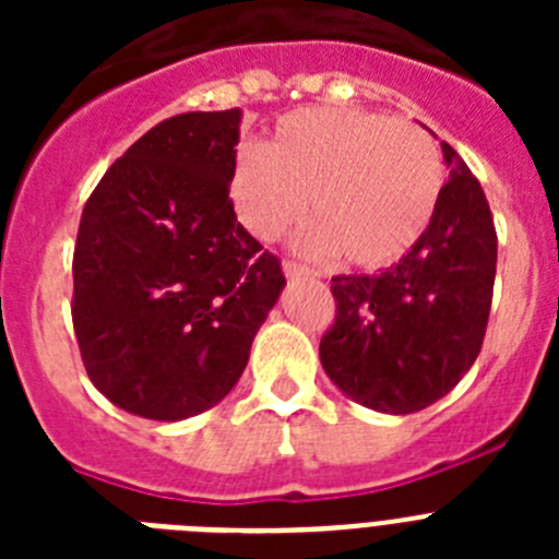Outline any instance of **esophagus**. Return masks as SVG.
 Returning a JSON list of instances; mask_svg holds the SVG:
<instances>
[{
  "instance_id": "esophagus-1",
  "label": "esophagus",
  "mask_w": 559,
  "mask_h": 559,
  "mask_svg": "<svg viewBox=\"0 0 559 559\" xmlns=\"http://www.w3.org/2000/svg\"><path fill=\"white\" fill-rule=\"evenodd\" d=\"M283 271H285V276H310L313 274L308 265H299V263H294V260H283Z\"/></svg>"
}]
</instances>
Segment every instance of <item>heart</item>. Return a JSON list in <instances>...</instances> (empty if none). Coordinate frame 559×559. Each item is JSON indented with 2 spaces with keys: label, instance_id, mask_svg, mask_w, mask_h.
Listing matches in <instances>:
<instances>
[{
  "label": "heart",
  "instance_id": "heart-1",
  "mask_svg": "<svg viewBox=\"0 0 559 559\" xmlns=\"http://www.w3.org/2000/svg\"><path fill=\"white\" fill-rule=\"evenodd\" d=\"M445 187L428 131L360 108L313 106L280 117L265 145L237 151L229 199L260 240L313 221L299 246L355 269H386L423 240Z\"/></svg>",
  "mask_w": 559,
  "mask_h": 559
}]
</instances>
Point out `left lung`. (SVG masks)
<instances>
[{
  "mask_svg": "<svg viewBox=\"0 0 559 559\" xmlns=\"http://www.w3.org/2000/svg\"><path fill=\"white\" fill-rule=\"evenodd\" d=\"M451 179L417 246L380 274L333 276L335 324L319 358L341 392L383 414L445 397L481 353L498 237L478 179L442 142Z\"/></svg>",
  "mask_w": 559,
  "mask_h": 559,
  "instance_id": "obj_1",
  "label": "left lung"
}]
</instances>
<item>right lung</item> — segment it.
Wrapping results in <instances>:
<instances>
[{"label": "right lung", "mask_w": 559, "mask_h": 559, "mask_svg": "<svg viewBox=\"0 0 559 559\" xmlns=\"http://www.w3.org/2000/svg\"><path fill=\"white\" fill-rule=\"evenodd\" d=\"M240 108L153 126L88 195L72 324L88 378L122 412L195 417L231 392L285 288L237 224L229 170Z\"/></svg>", "instance_id": "add662e5"}]
</instances>
